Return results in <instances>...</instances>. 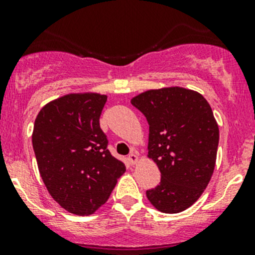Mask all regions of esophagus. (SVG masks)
<instances>
[{
  "mask_svg": "<svg viewBox=\"0 0 255 255\" xmlns=\"http://www.w3.org/2000/svg\"><path fill=\"white\" fill-rule=\"evenodd\" d=\"M128 161H129L132 165H134V164H137L138 161H139V156L134 153H130L129 155H128Z\"/></svg>",
  "mask_w": 255,
  "mask_h": 255,
  "instance_id": "obj_1",
  "label": "esophagus"
}]
</instances>
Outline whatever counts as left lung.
Returning <instances> with one entry per match:
<instances>
[{
    "label": "left lung",
    "mask_w": 255,
    "mask_h": 255,
    "mask_svg": "<svg viewBox=\"0 0 255 255\" xmlns=\"http://www.w3.org/2000/svg\"><path fill=\"white\" fill-rule=\"evenodd\" d=\"M130 102L148 121V158L161 174L146 197L160 212H182L200 199L215 170L220 129L212 109L201 94L180 86L146 90Z\"/></svg>",
    "instance_id": "left-lung-1"
}]
</instances>
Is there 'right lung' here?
<instances>
[{
  "instance_id": "1",
  "label": "right lung",
  "mask_w": 255,
  "mask_h": 255,
  "mask_svg": "<svg viewBox=\"0 0 255 255\" xmlns=\"http://www.w3.org/2000/svg\"><path fill=\"white\" fill-rule=\"evenodd\" d=\"M97 92L68 94L48 102L35 118L32 143L50 196L64 210L92 215L109 200L126 165L107 149Z\"/></svg>"
}]
</instances>
